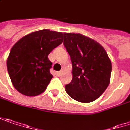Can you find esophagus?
<instances>
[{"mask_svg": "<svg viewBox=\"0 0 130 130\" xmlns=\"http://www.w3.org/2000/svg\"><path fill=\"white\" fill-rule=\"evenodd\" d=\"M61 74H62V71H59V72H57V75H58V76H60Z\"/></svg>", "mask_w": 130, "mask_h": 130, "instance_id": "obj_1", "label": "esophagus"}]
</instances>
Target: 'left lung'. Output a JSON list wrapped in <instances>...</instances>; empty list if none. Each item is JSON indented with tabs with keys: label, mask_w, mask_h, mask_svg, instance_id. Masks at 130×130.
I'll use <instances>...</instances> for the list:
<instances>
[{
	"label": "left lung",
	"mask_w": 130,
	"mask_h": 130,
	"mask_svg": "<svg viewBox=\"0 0 130 130\" xmlns=\"http://www.w3.org/2000/svg\"><path fill=\"white\" fill-rule=\"evenodd\" d=\"M63 45L70 55L72 80L65 86L72 99L91 102L107 88L112 71L107 52L95 40L80 34H63Z\"/></svg>",
	"instance_id": "left-lung-1"
}]
</instances>
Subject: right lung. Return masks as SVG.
<instances>
[{"instance_id": "obj_1", "label": "right lung", "mask_w": 130, "mask_h": 130, "mask_svg": "<svg viewBox=\"0 0 130 130\" xmlns=\"http://www.w3.org/2000/svg\"><path fill=\"white\" fill-rule=\"evenodd\" d=\"M63 42V34L44 29L20 39L11 49L7 69L13 86L25 96H34L45 91L53 78L50 53Z\"/></svg>"}]
</instances>
